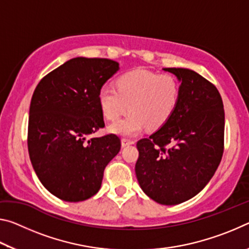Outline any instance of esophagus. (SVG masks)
I'll return each instance as SVG.
<instances>
[{
    "instance_id": "esophagus-1",
    "label": "esophagus",
    "mask_w": 249,
    "mask_h": 249,
    "mask_svg": "<svg viewBox=\"0 0 249 249\" xmlns=\"http://www.w3.org/2000/svg\"><path fill=\"white\" fill-rule=\"evenodd\" d=\"M121 142H122V147H126V146H129V145L134 144L133 141L127 140V138H123V140L121 141Z\"/></svg>"
}]
</instances>
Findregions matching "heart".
<instances>
[{"mask_svg": "<svg viewBox=\"0 0 249 249\" xmlns=\"http://www.w3.org/2000/svg\"><path fill=\"white\" fill-rule=\"evenodd\" d=\"M180 99V84L174 75L135 69L120 75L116 90L104 86L98 100L101 112L114 121L127 111L124 119L109 125V132L120 136H135L146 126L162 127L171 119Z\"/></svg>", "mask_w": 249, "mask_h": 249, "instance_id": "b5f03b06", "label": "heart"}]
</instances>
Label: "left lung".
<instances>
[{
	"label": "left lung",
	"mask_w": 249,
	"mask_h": 249,
	"mask_svg": "<svg viewBox=\"0 0 249 249\" xmlns=\"http://www.w3.org/2000/svg\"><path fill=\"white\" fill-rule=\"evenodd\" d=\"M162 70L181 83L179 103L162 127L137 142L135 172L150 199L176 205L196 196L215 174L224 148L225 117L221 95L208 80L190 69Z\"/></svg>",
	"instance_id": "1"
}]
</instances>
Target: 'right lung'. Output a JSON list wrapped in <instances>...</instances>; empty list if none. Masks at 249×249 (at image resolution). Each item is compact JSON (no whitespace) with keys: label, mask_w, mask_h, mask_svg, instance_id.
I'll use <instances>...</instances> for the list:
<instances>
[{"label":"right lung","mask_w":249,"mask_h":249,"mask_svg":"<svg viewBox=\"0 0 249 249\" xmlns=\"http://www.w3.org/2000/svg\"><path fill=\"white\" fill-rule=\"evenodd\" d=\"M120 69L119 62L77 57L40 80L28 119V153L47 190L67 202L98 193L107 163L119 154L114 134L91 137L104 127L99 91Z\"/></svg>","instance_id":"1"}]
</instances>
